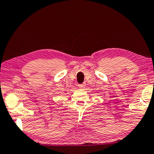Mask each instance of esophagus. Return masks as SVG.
Listing matches in <instances>:
<instances>
[{
    "label": "esophagus",
    "mask_w": 154,
    "mask_h": 154,
    "mask_svg": "<svg viewBox=\"0 0 154 154\" xmlns=\"http://www.w3.org/2000/svg\"><path fill=\"white\" fill-rule=\"evenodd\" d=\"M85 84H79V88L83 89V88H85Z\"/></svg>",
    "instance_id": "esophagus-1"
}]
</instances>
